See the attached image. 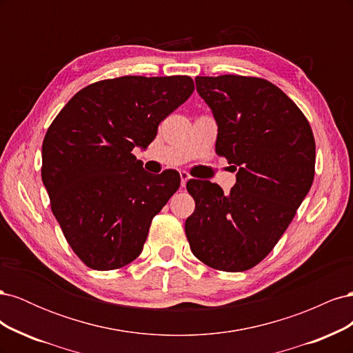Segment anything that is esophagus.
<instances>
[{"mask_svg":"<svg viewBox=\"0 0 353 353\" xmlns=\"http://www.w3.org/2000/svg\"><path fill=\"white\" fill-rule=\"evenodd\" d=\"M179 175H181V185L185 187L187 181L190 179V174L187 172V170H179Z\"/></svg>","mask_w":353,"mask_h":353,"instance_id":"1","label":"esophagus"}]
</instances>
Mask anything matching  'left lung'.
I'll return each instance as SVG.
<instances>
[{"label": "left lung", "mask_w": 353, "mask_h": 353, "mask_svg": "<svg viewBox=\"0 0 353 353\" xmlns=\"http://www.w3.org/2000/svg\"><path fill=\"white\" fill-rule=\"evenodd\" d=\"M196 87L218 123L216 153L237 170L228 194L190 179L196 201L185 234L196 258L239 272L263 261L293 221L315 175V140L292 99L263 78L197 77Z\"/></svg>", "instance_id": "left-lung-1"}]
</instances>
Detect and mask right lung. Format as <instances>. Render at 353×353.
Wrapping results in <instances>:
<instances>
[{"label": "right lung", "mask_w": 353, "mask_h": 353, "mask_svg": "<svg viewBox=\"0 0 353 353\" xmlns=\"http://www.w3.org/2000/svg\"><path fill=\"white\" fill-rule=\"evenodd\" d=\"M194 91L190 77H122L78 91L50 125L41 176L74 254L112 271L140 256L153 218L179 188L176 170L148 174L132 154Z\"/></svg>", "instance_id": "obj_1"}]
</instances>
